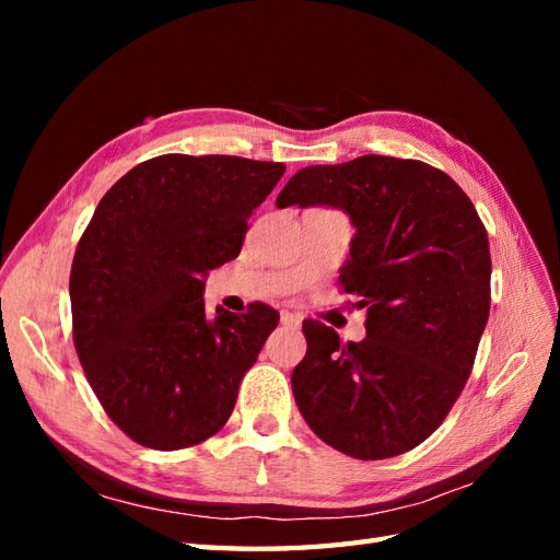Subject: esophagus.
<instances>
[{
  "instance_id": "1",
  "label": "esophagus",
  "mask_w": 560,
  "mask_h": 560,
  "mask_svg": "<svg viewBox=\"0 0 560 560\" xmlns=\"http://www.w3.org/2000/svg\"><path fill=\"white\" fill-rule=\"evenodd\" d=\"M280 322H282L284 327H292V329L301 327V317H299L296 313H290V311H282V315H280Z\"/></svg>"
}]
</instances>
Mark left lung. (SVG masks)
Instances as JSON below:
<instances>
[{
    "instance_id": "obj_1",
    "label": "left lung",
    "mask_w": 560,
    "mask_h": 560,
    "mask_svg": "<svg viewBox=\"0 0 560 560\" xmlns=\"http://www.w3.org/2000/svg\"><path fill=\"white\" fill-rule=\"evenodd\" d=\"M276 206L341 208L358 229L338 287L366 308V338L341 343L303 319L301 416L358 460L416 448L460 397L490 313L488 233L471 200L428 163L366 154L303 167Z\"/></svg>"
}]
</instances>
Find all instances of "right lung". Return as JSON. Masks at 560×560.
I'll use <instances>...</instances> for the list:
<instances>
[{"mask_svg": "<svg viewBox=\"0 0 560 560\" xmlns=\"http://www.w3.org/2000/svg\"><path fill=\"white\" fill-rule=\"evenodd\" d=\"M282 163L163 154L97 202L70 273L72 336L97 401L135 444L179 451L226 425L280 313H206L202 276L241 254Z\"/></svg>", "mask_w": 560, "mask_h": 560, "instance_id": "right-lung-1", "label": "right lung"}]
</instances>
